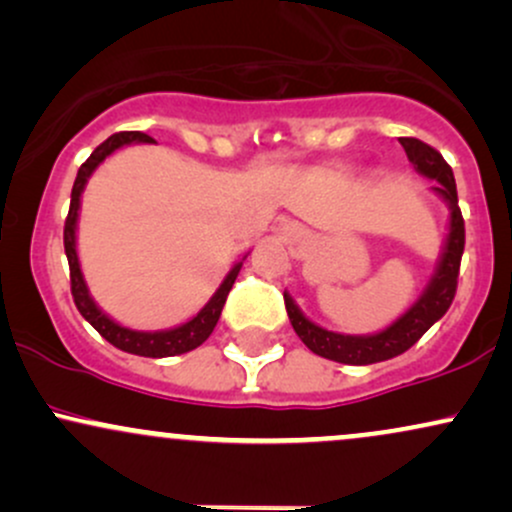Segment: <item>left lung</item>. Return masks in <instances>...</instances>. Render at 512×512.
I'll use <instances>...</instances> for the list:
<instances>
[{"mask_svg": "<svg viewBox=\"0 0 512 512\" xmlns=\"http://www.w3.org/2000/svg\"><path fill=\"white\" fill-rule=\"evenodd\" d=\"M399 144L407 151L409 163L416 173L428 180H436L431 192L443 199L450 211L448 233H445L436 269H433L431 279H428L426 289L419 293V298L383 330L370 334H342L320 327L310 317H305L303 310L291 298V293L284 291L286 313H289L293 330L301 337V342L313 354L346 363V366H370V363H380L404 354L409 346H414L436 325L440 317L448 313L452 298H455L457 274H460V260L464 252V221L462 211L457 207L455 175H452V168L445 163V158L419 139L402 137Z\"/></svg>", "mask_w": 512, "mask_h": 512, "instance_id": "1", "label": "left lung"}]
</instances>
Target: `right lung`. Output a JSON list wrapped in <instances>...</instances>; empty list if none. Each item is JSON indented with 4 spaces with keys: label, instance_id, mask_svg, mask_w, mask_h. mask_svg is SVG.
Returning <instances> with one entry per match:
<instances>
[{
    "label": "right lung",
    "instance_id": "obj_1",
    "mask_svg": "<svg viewBox=\"0 0 512 512\" xmlns=\"http://www.w3.org/2000/svg\"><path fill=\"white\" fill-rule=\"evenodd\" d=\"M134 144H156L149 134L144 132H120L108 137L105 142L88 156V161L79 168L76 173L74 187H72V204H69V216L64 221V252H67L69 260V276H72V296L79 313L84 315L86 322H91L93 330L101 334L103 339H108L110 344L117 346L120 351H127V354L134 356H149V358H166V356H180L187 354V351L197 349L199 344H204L209 339V334L214 332L216 322H219L223 303H226L228 291L236 284V276L243 267L245 252L240 260L233 264L231 272L223 276L219 289L214 291V296L209 298L207 303L199 308L197 315H192L190 320L180 322V325L168 327V330H132V327L120 325V322L113 320L105 310L93 301L91 291H88V284L84 279V272H81L79 262V250H76V231H79V214H81V195H84L88 178L96 173V168L101 166L108 156H113L115 151L125 149V146Z\"/></svg>",
    "mask_w": 512,
    "mask_h": 512
}]
</instances>
